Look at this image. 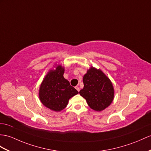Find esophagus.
<instances>
[{"instance_id": "34e87169", "label": "esophagus", "mask_w": 151, "mask_h": 151, "mask_svg": "<svg viewBox=\"0 0 151 151\" xmlns=\"http://www.w3.org/2000/svg\"><path fill=\"white\" fill-rule=\"evenodd\" d=\"M76 89L77 90H78V91H79V90H80V89H79V86H76Z\"/></svg>"}]
</instances>
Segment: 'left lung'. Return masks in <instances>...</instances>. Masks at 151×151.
Segmentation results:
<instances>
[{
	"label": "left lung",
	"mask_w": 151,
	"mask_h": 151,
	"mask_svg": "<svg viewBox=\"0 0 151 151\" xmlns=\"http://www.w3.org/2000/svg\"><path fill=\"white\" fill-rule=\"evenodd\" d=\"M83 83L79 94L91 109L101 111L111 104L114 99L113 84L100 69L91 67L83 77Z\"/></svg>",
	"instance_id": "obj_1"
}]
</instances>
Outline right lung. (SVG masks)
<instances>
[{
  "instance_id": "obj_1",
  "label": "right lung",
  "mask_w": 151,
  "mask_h": 151,
  "mask_svg": "<svg viewBox=\"0 0 151 151\" xmlns=\"http://www.w3.org/2000/svg\"><path fill=\"white\" fill-rule=\"evenodd\" d=\"M64 67L56 66L50 70L40 85L39 97L45 107L54 111H60L68 104L69 99L78 93L68 80L64 78Z\"/></svg>"
}]
</instances>
